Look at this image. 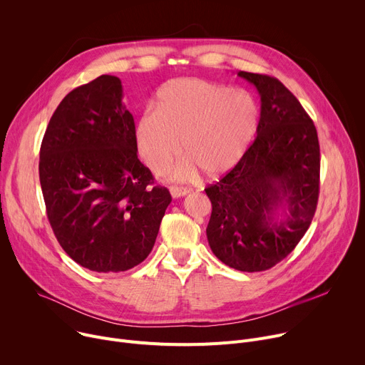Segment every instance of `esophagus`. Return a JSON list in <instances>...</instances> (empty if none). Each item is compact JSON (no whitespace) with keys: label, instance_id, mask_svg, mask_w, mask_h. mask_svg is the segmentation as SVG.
I'll list each match as a JSON object with an SVG mask.
<instances>
[{"label":"esophagus","instance_id":"esophagus-1","mask_svg":"<svg viewBox=\"0 0 365 365\" xmlns=\"http://www.w3.org/2000/svg\"><path fill=\"white\" fill-rule=\"evenodd\" d=\"M170 193L173 197H180L189 193V189L186 187H180V186H170Z\"/></svg>","mask_w":365,"mask_h":365}]
</instances>
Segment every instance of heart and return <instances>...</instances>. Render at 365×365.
Returning a JSON list of instances; mask_svg holds the SVG:
<instances>
[{"label": "heart", "instance_id": "obj_1", "mask_svg": "<svg viewBox=\"0 0 365 365\" xmlns=\"http://www.w3.org/2000/svg\"><path fill=\"white\" fill-rule=\"evenodd\" d=\"M259 123L252 94L201 78H176L157 93L154 112L137 122L135 141L143 161L163 173L180 153L187 155L176 169L180 179L228 173L250 147Z\"/></svg>", "mask_w": 365, "mask_h": 365}]
</instances>
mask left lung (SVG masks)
<instances>
[{
  "label": "left lung",
  "mask_w": 365,
  "mask_h": 365,
  "mask_svg": "<svg viewBox=\"0 0 365 365\" xmlns=\"http://www.w3.org/2000/svg\"><path fill=\"white\" fill-rule=\"evenodd\" d=\"M260 96L257 137L243 158L205 187L212 212V253L243 272L267 271L285 259L309 230L320 183L317 130L297 97L275 77L239 71ZM289 215L277 223L274 214Z\"/></svg>",
  "instance_id": "1"
}]
</instances>
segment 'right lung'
<instances>
[{"label": "right lung", "instance_id": "add662e5", "mask_svg": "<svg viewBox=\"0 0 365 365\" xmlns=\"http://www.w3.org/2000/svg\"><path fill=\"white\" fill-rule=\"evenodd\" d=\"M122 83L101 76L62 98L41 145L39 179L53 235L94 272H123L153 250L168 187L138 160Z\"/></svg>", "mask_w": 365, "mask_h": 365}]
</instances>
